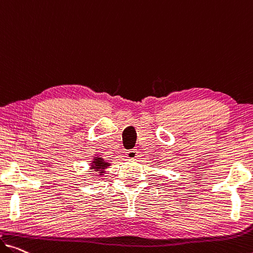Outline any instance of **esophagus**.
<instances>
[{
    "instance_id": "obj_1",
    "label": "esophagus",
    "mask_w": 253,
    "mask_h": 253,
    "mask_svg": "<svg viewBox=\"0 0 253 253\" xmlns=\"http://www.w3.org/2000/svg\"><path fill=\"white\" fill-rule=\"evenodd\" d=\"M126 157L127 159H129V161H134V159L138 157V151H137V149H132V150L126 151Z\"/></svg>"
}]
</instances>
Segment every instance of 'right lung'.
<instances>
[{
  "label": "right lung",
  "instance_id": "obj_1",
  "mask_svg": "<svg viewBox=\"0 0 253 253\" xmlns=\"http://www.w3.org/2000/svg\"><path fill=\"white\" fill-rule=\"evenodd\" d=\"M110 166V163L105 162L103 158L95 157L94 162L91 163V169H95V172L98 173V175H103L105 173V169Z\"/></svg>",
  "mask_w": 253,
  "mask_h": 253
}]
</instances>
